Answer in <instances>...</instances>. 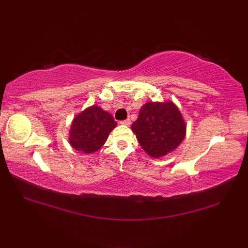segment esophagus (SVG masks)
I'll return each mask as SVG.
<instances>
[{"label":"esophagus","instance_id":"obj_1","mask_svg":"<svg viewBox=\"0 0 248 248\" xmlns=\"http://www.w3.org/2000/svg\"><path fill=\"white\" fill-rule=\"evenodd\" d=\"M121 124H124V125H130L131 124V120L130 119H124V120H121L120 121Z\"/></svg>","mask_w":248,"mask_h":248}]
</instances>
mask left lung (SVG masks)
I'll return each mask as SVG.
<instances>
[{
  "mask_svg": "<svg viewBox=\"0 0 248 248\" xmlns=\"http://www.w3.org/2000/svg\"><path fill=\"white\" fill-rule=\"evenodd\" d=\"M131 129L147 154L160 157L181 144L186 127L180 110L172 102H148L141 107Z\"/></svg>",
  "mask_w": 248,
  "mask_h": 248,
  "instance_id": "left-lung-1",
  "label": "left lung"
}]
</instances>
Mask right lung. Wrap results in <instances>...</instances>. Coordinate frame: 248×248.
<instances>
[{
    "mask_svg": "<svg viewBox=\"0 0 248 248\" xmlns=\"http://www.w3.org/2000/svg\"><path fill=\"white\" fill-rule=\"evenodd\" d=\"M116 125L117 123L112 115L93 105L73 119L69 135L70 145L78 151L93 154L101 148Z\"/></svg>",
    "mask_w": 248,
    "mask_h": 248,
    "instance_id": "obj_1",
    "label": "right lung"
}]
</instances>
